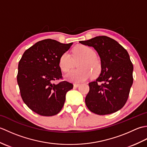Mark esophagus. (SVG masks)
<instances>
[{"label":"esophagus","mask_w":147,"mask_h":147,"mask_svg":"<svg viewBox=\"0 0 147 147\" xmlns=\"http://www.w3.org/2000/svg\"><path fill=\"white\" fill-rule=\"evenodd\" d=\"M80 86V84L79 83H74V88H77V87H78Z\"/></svg>","instance_id":"1"}]
</instances>
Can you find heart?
<instances>
[{
	"label": "heart",
	"mask_w": 147,
	"mask_h": 147,
	"mask_svg": "<svg viewBox=\"0 0 147 147\" xmlns=\"http://www.w3.org/2000/svg\"><path fill=\"white\" fill-rule=\"evenodd\" d=\"M78 63L76 69L72 70L65 74V79L73 83H81L86 80L92 75H99L102 71L100 62L96 57V53L91 48L85 45L76 47L73 51V57L69 53L64 52L59 59V66L64 72L71 70Z\"/></svg>",
	"instance_id": "b5f03b06"
}]
</instances>
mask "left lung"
<instances>
[{
	"mask_svg": "<svg viewBox=\"0 0 147 147\" xmlns=\"http://www.w3.org/2000/svg\"><path fill=\"white\" fill-rule=\"evenodd\" d=\"M83 45L92 47L100 58L102 71L95 82L89 83L85 98L89 110L98 115H107L125 105L133 82V65L126 50L115 40L98 36Z\"/></svg>",
	"mask_w": 147,
	"mask_h": 147,
	"instance_id": "left-lung-1",
	"label": "left lung"
}]
</instances>
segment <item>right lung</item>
<instances>
[{
	"label": "right lung",
	"mask_w": 147,
	"mask_h": 147,
	"mask_svg": "<svg viewBox=\"0 0 147 147\" xmlns=\"http://www.w3.org/2000/svg\"><path fill=\"white\" fill-rule=\"evenodd\" d=\"M72 45L43 40L27 49L19 62L17 81L21 98L39 115L57 114L63 107L66 93L73 88L65 81L57 85L53 83L62 78L59 59Z\"/></svg>",
	"instance_id": "1"
}]
</instances>
